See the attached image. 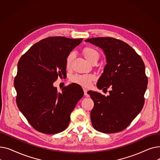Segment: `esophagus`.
<instances>
[{
    "label": "esophagus",
    "instance_id": "1",
    "mask_svg": "<svg viewBox=\"0 0 160 160\" xmlns=\"http://www.w3.org/2000/svg\"><path fill=\"white\" fill-rule=\"evenodd\" d=\"M83 92H84V95L88 96V93H87V89H83Z\"/></svg>",
    "mask_w": 160,
    "mask_h": 160
}]
</instances>
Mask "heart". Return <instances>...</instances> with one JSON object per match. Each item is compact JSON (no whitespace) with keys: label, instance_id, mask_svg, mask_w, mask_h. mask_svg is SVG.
Segmentation results:
<instances>
[{"label":"heart","instance_id":"heart-1","mask_svg":"<svg viewBox=\"0 0 160 160\" xmlns=\"http://www.w3.org/2000/svg\"><path fill=\"white\" fill-rule=\"evenodd\" d=\"M83 55L84 58L91 63L92 61L98 59V53L96 50L91 47H86L83 50ZM73 59V54L71 53L67 58L66 60V66L67 68H69L71 66V63L72 60ZM95 79V76L91 74H77L74 75L71 78V81L74 83H78V84L84 87L88 88L91 82Z\"/></svg>","mask_w":160,"mask_h":160}]
</instances>
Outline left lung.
<instances>
[{
    "label": "left lung",
    "instance_id": "left-lung-1",
    "mask_svg": "<svg viewBox=\"0 0 160 160\" xmlns=\"http://www.w3.org/2000/svg\"><path fill=\"white\" fill-rule=\"evenodd\" d=\"M101 48L106 65L97 82L99 89H107L105 97L89 91L94 107L91 112L93 128L100 132L112 133L127 128L143 107L148 80L141 58L129 45L113 38H95L85 40Z\"/></svg>",
    "mask_w": 160,
    "mask_h": 160
}]
</instances>
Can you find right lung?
Listing matches in <instances>:
<instances>
[{
    "instance_id": "add662e5",
    "label": "right lung",
    "mask_w": 160,
    "mask_h": 160,
    "mask_svg": "<svg viewBox=\"0 0 160 160\" xmlns=\"http://www.w3.org/2000/svg\"><path fill=\"white\" fill-rule=\"evenodd\" d=\"M83 39L50 37L30 48L18 64L14 80L16 102L32 127L54 134L69 126L70 115L83 97L82 88L72 83L58 92L53 83L66 74V60Z\"/></svg>"
}]
</instances>
